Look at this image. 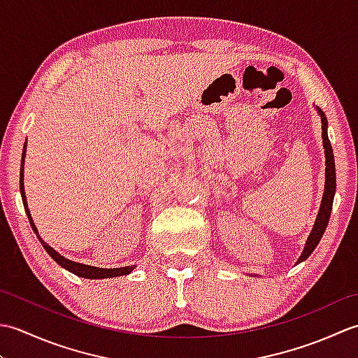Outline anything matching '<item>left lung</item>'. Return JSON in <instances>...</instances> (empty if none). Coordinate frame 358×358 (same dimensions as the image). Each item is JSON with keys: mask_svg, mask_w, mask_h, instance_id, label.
<instances>
[{"mask_svg": "<svg viewBox=\"0 0 358 358\" xmlns=\"http://www.w3.org/2000/svg\"><path fill=\"white\" fill-rule=\"evenodd\" d=\"M318 115L322 118V136H323V148H324V157H326V180H324V194L320 204V210H318V215L315 220V224L313 227V232L309 234L306 246L303 249V252L299 258V263L305 262L306 258L314 252L318 243H320L323 234L326 231V226L329 223L331 210H332V203H334V195H336V162H334V154H332V146L328 138V118H326L324 112L317 108Z\"/></svg>", "mask_w": 358, "mask_h": 358, "instance_id": "1", "label": "left lung"}]
</instances>
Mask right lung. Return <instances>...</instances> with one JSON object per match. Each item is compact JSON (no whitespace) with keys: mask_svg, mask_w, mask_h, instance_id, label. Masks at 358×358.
Masks as SVG:
<instances>
[{"mask_svg":"<svg viewBox=\"0 0 358 358\" xmlns=\"http://www.w3.org/2000/svg\"><path fill=\"white\" fill-rule=\"evenodd\" d=\"M26 146H27V141L24 143V149H22V157H21V171H20V191H21V196H22V204H24V209H26V214L27 218L30 222V226H32L34 232L36 234L38 240L41 241L43 248L45 249V252H48L53 260H55L62 268L67 269L69 272L75 273V275L83 277V278H90V280H98V278H112V277H120V275H127V273H131L135 266H124V268H113V269H104V268H95V266H89V264H83V263H77V262H72V260H67L63 255H59L55 249L50 248L48 243H45L40 235H38V229L34 223L32 217H30V210L27 208V200H26V192H24V158H26Z\"/></svg>","mask_w":358,"mask_h":358,"instance_id":"obj_1","label":"right lung"}]
</instances>
